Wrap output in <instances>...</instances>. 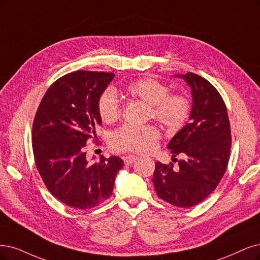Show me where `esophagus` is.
<instances>
[{
  "label": "esophagus",
  "mask_w": 260,
  "mask_h": 260,
  "mask_svg": "<svg viewBox=\"0 0 260 260\" xmlns=\"http://www.w3.org/2000/svg\"><path fill=\"white\" fill-rule=\"evenodd\" d=\"M137 158H138V157L135 156V155H127V156H125V157H124V164H125V165H131V164H133V162L135 161Z\"/></svg>",
  "instance_id": "obj_1"
}]
</instances>
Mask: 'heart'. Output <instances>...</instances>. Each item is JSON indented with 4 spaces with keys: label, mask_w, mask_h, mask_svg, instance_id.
Wrapping results in <instances>:
<instances>
[{
    "label": "heart",
    "mask_w": 260,
    "mask_h": 260,
    "mask_svg": "<svg viewBox=\"0 0 260 260\" xmlns=\"http://www.w3.org/2000/svg\"><path fill=\"white\" fill-rule=\"evenodd\" d=\"M125 92L132 99L151 106L153 118L170 129L182 127L189 117L190 103L186 96L169 94L168 86L155 79H137L126 85ZM98 109L105 123H113L118 120L121 114V104L112 89L103 92ZM159 137L160 134L155 126L125 125L112 134L111 143L117 151L148 153L154 149Z\"/></svg>",
    "instance_id": "obj_1"
}]
</instances>
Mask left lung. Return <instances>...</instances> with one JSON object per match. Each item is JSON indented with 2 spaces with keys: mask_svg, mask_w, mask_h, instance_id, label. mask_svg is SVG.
<instances>
[{
  "mask_svg": "<svg viewBox=\"0 0 260 260\" xmlns=\"http://www.w3.org/2000/svg\"><path fill=\"white\" fill-rule=\"evenodd\" d=\"M174 77L190 88L189 122L174 136L167 148L176 155L174 164L155 162L152 182L157 196L180 208L196 206L206 199L222 180L230 155L232 135L225 103L207 79L187 73ZM174 160V158H172Z\"/></svg>",
  "mask_w": 260,
  "mask_h": 260,
  "instance_id": "left-lung-1",
  "label": "left lung"
}]
</instances>
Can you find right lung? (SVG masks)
I'll list each match as a JSON object with an SVG mask.
<instances>
[{"label":"right lung","mask_w":260,"mask_h":260,"mask_svg":"<svg viewBox=\"0 0 260 260\" xmlns=\"http://www.w3.org/2000/svg\"><path fill=\"white\" fill-rule=\"evenodd\" d=\"M113 78L112 73L89 71L61 77L47 90L33 122L37 170L48 190L74 209H91L108 199L124 165L119 156L90 162L84 151L102 125L98 104Z\"/></svg>","instance_id":"right-lung-1"}]
</instances>
